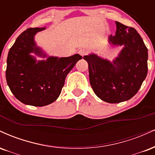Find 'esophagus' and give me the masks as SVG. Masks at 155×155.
<instances>
[{
  "mask_svg": "<svg viewBox=\"0 0 155 155\" xmlns=\"http://www.w3.org/2000/svg\"><path fill=\"white\" fill-rule=\"evenodd\" d=\"M87 53H88V51H87V50H86V49H84V48H82V49H81V50L79 51H78V54H79L80 55H81L82 56L86 55Z\"/></svg>",
  "mask_w": 155,
  "mask_h": 155,
  "instance_id": "esophagus-1",
  "label": "esophagus"
}]
</instances>
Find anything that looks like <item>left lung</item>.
<instances>
[{
	"instance_id": "left-lung-1",
	"label": "left lung",
	"mask_w": 155,
	"mask_h": 155,
	"mask_svg": "<svg viewBox=\"0 0 155 155\" xmlns=\"http://www.w3.org/2000/svg\"><path fill=\"white\" fill-rule=\"evenodd\" d=\"M115 35L109 43L123 45L113 62L90 54L83 57L88 64L89 79L96 95L103 101L116 104L135 96L147 77L148 50L135 29L115 21Z\"/></svg>"
}]
</instances>
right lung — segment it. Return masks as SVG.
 <instances>
[{"mask_svg":"<svg viewBox=\"0 0 155 155\" xmlns=\"http://www.w3.org/2000/svg\"><path fill=\"white\" fill-rule=\"evenodd\" d=\"M45 29L35 27L24 31L16 38L7 57L5 78L11 91L21 102L35 107L45 106L57 99L67 74L82 59L78 54L36 61L30 53L46 56L34 41L35 35Z\"/></svg>","mask_w":155,"mask_h":155,"instance_id":"obj_1","label":"right lung"}]
</instances>
